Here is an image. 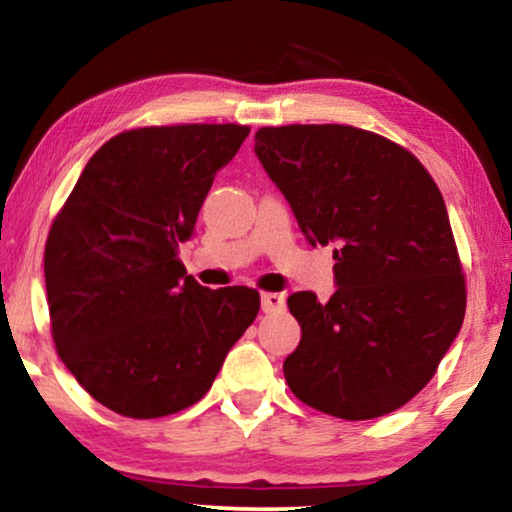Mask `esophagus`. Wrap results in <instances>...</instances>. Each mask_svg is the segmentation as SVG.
<instances>
[{
    "label": "esophagus",
    "instance_id": "obj_1",
    "mask_svg": "<svg viewBox=\"0 0 512 512\" xmlns=\"http://www.w3.org/2000/svg\"><path fill=\"white\" fill-rule=\"evenodd\" d=\"M285 309V297L278 292H264L262 295V311L264 313H278Z\"/></svg>",
    "mask_w": 512,
    "mask_h": 512
}]
</instances>
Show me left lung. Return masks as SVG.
I'll use <instances>...</instances> for the list:
<instances>
[{
	"label": "left lung",
	"instance_id": "obj_1",
	"mask_svg": "<svg viewBox=\"0 0 512 512\" xmlns=\"http://www.w3.org/2000/svg\"><path fill=\"white\" fill-rule=\"evenodd\" d=\"M255 154L309 243H337V292H295L302 325L283 363L313 410L363 421L398 410L433 379L459 335L466 278L431 173L384 135L342 124L267 126Z\"/></svg>",
	"mask_w": 512,
	"mask_h": 512
}]
</instances>
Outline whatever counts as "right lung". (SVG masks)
Wrapping results in <instances>:
<instances>
[{"mask_svg":"<svg viewBox=\"0 0 512 512\" xmlns=\"http://www.w3.org/2000/svg\"><path fill=\"white\" fill-rule=\"evenodd\" d=\"M248 133L180 124L114 135L51 224L53 344L86 393L121 417H168L199 403L257 318L260 292L203 288L177 257L215 173Z\"/></svg>","mask_w":512,"mask_h":512,"instance_id":"right-lung-1","label":"right lung"}]
</instances>
